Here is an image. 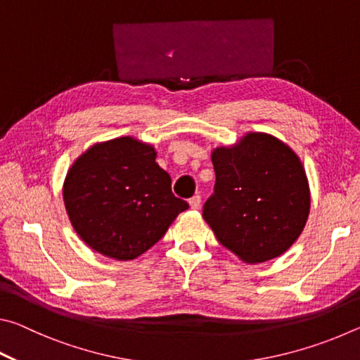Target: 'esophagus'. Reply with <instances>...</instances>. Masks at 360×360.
I'll use <instances>...</instances> for the list:
<instances>
[{"label": "esophagus", "mask_w": 360, "mask_h": 360, "mask_svg": "<svg viewBox=\"0 0 360 360\" xmlns=\"http://www.w3.org/2000/svg\"><path fill=\"white\" fill-rule=\"evenodd\" d=\"M188 205H191L192 210H198L200 205H202V197H200V195H193V197L188 200Z\"/></svg>", "instance_id": "esophagus-1"}]
</instances>
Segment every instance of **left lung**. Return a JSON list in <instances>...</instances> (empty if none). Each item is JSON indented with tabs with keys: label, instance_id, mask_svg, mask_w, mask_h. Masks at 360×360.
<instances>
[{
	"label": "left lung",
	"instance_id": "obj_1",
	"mask_svg": "<svg viewBox=\"0 0 360 360\" xmlns=\"http://www.w3.org/2000/svg\"><path fill=\"white\" fill-rule=\"evenodd\" d=\"M214 193L203 219L216 238L246 264L284 254L300 236L309 214V186L300 158L268 133H246L211 154Z\"/></svg>",
	"mask_w": 360,
	"mask_h": 360
}]
</instances>
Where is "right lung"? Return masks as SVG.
Returning a JSON list of instances; mask_svg holds the SVG:
<instances>
[{
	"instance_id": "1",
	"label": "right lung",
	"mask_w": 360,
	"mask_h": 360,
	"mask_svg": "<svg viewBox=\"0 0 360 360\" xmlns=\"http://www.w3.org/2000/svg\"><path fill=\"white\" fill-rule=\"evenodd\" d=\"M154 146L131 136L98 143L72 163L63 202L81 240L106 257L133 260L167 233L187 202L157 165Z\"/></svg>"
}]
</instances>
